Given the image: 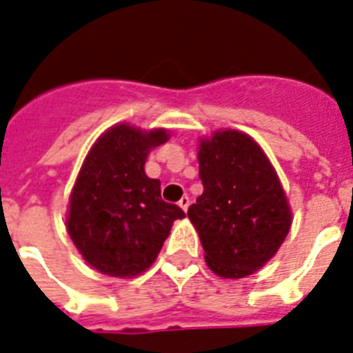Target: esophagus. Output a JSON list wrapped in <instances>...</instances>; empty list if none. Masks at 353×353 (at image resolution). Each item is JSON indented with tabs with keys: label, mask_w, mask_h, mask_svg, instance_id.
Wrapping results in <instances>:
<instances>
[{
	"label": "esophagus",
	"mask_w": 353,
	"mask_h": 353,
	"mask_svg": "<svg viewBox=\"0 0 353 353\" xmlns=\"http://www.w3.org/2000/svg\"><path fill=\"white\" fill-rule=\"evenodd\" d=\"M177 205L181 206L183 210L186 212V210H188V206H190V197H188V196H183L181 199H179V203H177Z\"/></svg>",
	"instance_id": "obj_1"
}]
</instances>
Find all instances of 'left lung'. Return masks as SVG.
I'll return each mask as SVG.
<instances>
[{
    "label": "left lung",
    "mask_w": 353,
    "mask_h": 353,
    "mask_svg": "<svg viewBox=\"0 0 353 353\" xmlns=\"http://www.w3.org/2000/svg\"><path fill=\"white\" fill-rule=\"evenodd\" d=\"M203 194L188 208L206 265L225 279H241L276 256L292 225L276 170L250 136L219 130L199 143Z\"/></svg>",
    "instance_id": "obj_1"
}]
</instances>
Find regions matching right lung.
Segmentation results:
<instances>
[{"mask_svg":"<svg viewBox=\"0 0 353 353\" xmlns=\"http://www.w3.org/2000/svg\"><path fill=\"white\" fill-rule=\"evenodd\" d=\"M168 141L165 128L127 123L108 128L83 161L70 194L67 230L76 248L105 276L134 277L156 261L177 205L163 201L161 181L145 174L148 152Z\"/></svg>","mask_w":353,"mask_h":353,"instance_id":"add662e5","label":"right lung"}]
</instances>
